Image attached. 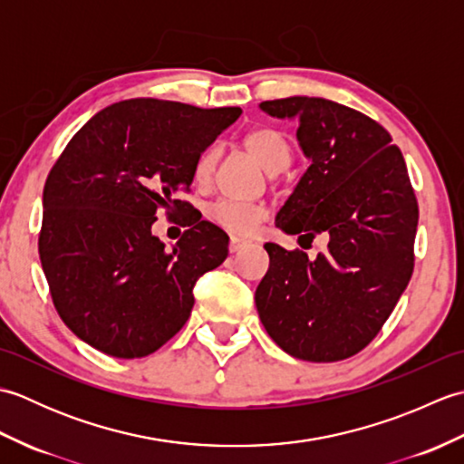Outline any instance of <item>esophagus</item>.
<instances>
[{
  "label": "esophagus",
  "mask_w": 464,
  "mask_h": 464,
  "mask_svg": "<svg viewBox=\"0 0 464 464\" xmlns=\"http://www.w3.org/2000/svg\"><path fill=\"white\" fill-rule=\"evenodd\" d=\"M247 245H249L247 239H243V237H231V239H229V251H231V253H237V251L247 247Z\"/></svg>",
  "instance_id": "obj_1"
}]
</instances>
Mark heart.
Masks as SVG:
<instances>
[{"label":"heart","instance_id":"1","mask_svg":"<svg viewBox=\"0 0 464 464\" xmlns=\"http://www.w3.org/2000/svg\"><path fill=\"white\" fill-rule=\"evenodd\" d=\"M243 145L271 175L283 171L291 163V145L287 137L273 127H255L243 137ZM217 161H219L217 147H207L193 165L195 183H209L213 179ZM207 217L233 235H249L265 219V207L235 199H217L207 207Z\"/></svg>","mask_w":464,"mask_h":464}]
</instances>
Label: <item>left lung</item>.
I'll list each match as a JSON object with an SVG mask.
<instances>
[{
  "label": "left lung",
  "instance_id": "obj_1",
  "mask_svg": "<svg viewBox=\"0 0 464 464\" xmlns=\"http://www.w3.org/2000/svg\"><path fill=\"white\" fill-rule=\"evenodd\" d=\"M259 107L299 123L311 161L275 225L299 241H327L314 259L265 243L261 323L295 359H349L377 337L415 267L419 205L405 160L384 127L347 105L297 95Z\"/></svg>",
  "mask_w": 464,
  "mask_h": 464
}]
</instances>
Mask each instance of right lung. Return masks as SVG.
Wrapping results in <instances>:
<instances>
[{
	"mask_svg": "<svg viewBox=\"0 0 464 464\" xmlns=\"http://www.w3.org/2000/svg\"><path fill=\"white\" fill-rule=\"evenodd\" d=\"M239 107L127 100L95 113L52 167L44 187L39 259L59 317L83 343L141 359L179 333L193 287L227 259L219 227L187 217L171 249L151 233L157 211L187 215L193 165Z\"/></svg>",
	"mask_w": 464,
	"mask_h": 464,
	"instance_id": "obj_1",
	"label": "right lung"
}]
</instances>
